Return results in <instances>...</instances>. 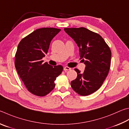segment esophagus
Masks as SVG:
<instances>
[{
    "mask_svg": "<svg viewBox=\"0 0 129 129\" xmlns=\"http://www.w3.org/2000/svg\"><path fill=\"white\" fill-rule=\"evenodd\" d=\"M71 68H69L68 67H65L64 68V71H69V70H71Z\"/></svg>",
    "mask_w": 129,
    "mask_h": 129,
    "instance_id": "1",
    "label": "esophagus"
}]
</instances>
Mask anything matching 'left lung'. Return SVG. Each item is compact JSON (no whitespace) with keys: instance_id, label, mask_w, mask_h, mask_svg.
Masks as SVG:
<instances>
[{"instance_id":"left-lung-1","label":"left lung","mask_w":129,"mask_h":129,"mask_svg":"<svg viewBox=\"0 0 129 129\" xmlns=\"http://www.w3.org/2000/svg\"><path fill=\"white\" fill-rule=\"evenodd\" d=\"M64 30L76 42L80 59L86 65L83 73L74 69L77 77L71 82L72 87L80 95H90L101 87L108 74L111 51L99 34L85 27L65 28Z\"/></svg>"}]
</instances>
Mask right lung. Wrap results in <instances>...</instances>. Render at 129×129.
I'll return each mask as SVG.
<instances>
[{
    "label": "right lung",
    "mask_w": 129,
    "mask_h": 129,
    "mask_svg": "<svg viewBox=\"0 0 129 129\" xmlns=\"http://www.w3.org/2000/svg\"><path fill=\"white\" fill-rule=\"evenodd\" d=\"M60 29L44 27L37 29L23 38L15 55L16 71L28 91L35 95L44 96L55 87V81L61 73V65L51 66L43 63L51 41Z\"/></svg>",
    "instance_id": "right-lung-1"
}]
</instances>
